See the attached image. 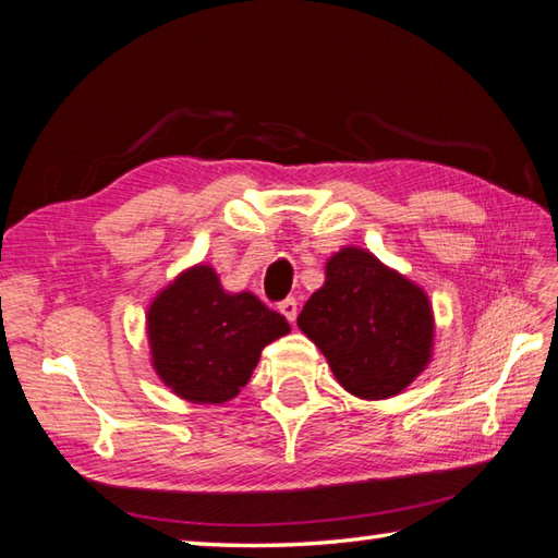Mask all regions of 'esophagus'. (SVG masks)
Segmentation results:
<instances>
[{"label": "esophagus", "mask_w": 558, "mask_h": 558, "mask_svg": "<svg viewBox=\"0 0 558 558\" xmlns=\"http://www.w3.org/2000/svg\"><path fill=\"white\" fill-rule=\"evenodd\" d=\"M279 311H281V315L287 317L289 322H293L295 315H299V301H295V299H283V301L279 303Z\"/></svg>", "instance_id": "obj_1"}]
</instances>
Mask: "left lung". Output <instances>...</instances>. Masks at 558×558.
<instances>
[{"mask_svg": "<svg viewBox=\"0 0 558 558\" xmlns=\"http://www.w3.org/2000/svg\"><path fill=\"white\" fill-rule=\"evenodd\" d=\"M325 275V287L299 315L301 331L357 399L403 391L432 361L435 317L427 293L355 245L331 255Z\"/></svg>", "mask_w": 558, "mask_h": 558, "instance_id": "obj_1", "label": "left lung"}]
</instances>
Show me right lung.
I'll use <instances>...</instances> for the list:
<instances>
[{
    "label": "right lung",
    "instance_id": "1",
    "mask_svg": "<svg viewBox=\"0 0 558 558\" xmlns=\"http://www.w3.org/2000/svg\"><path fill=\"white\" fill-rule=\"evenodd\" d=\"M283 315L253 293L221 289L217 271L195 265L147 307L153 367L191 403H225L251 379L267 343L289 333Z\"/></svg>",
    "mask_w": 558,
    "mask_h": 558
}]
</instances>
